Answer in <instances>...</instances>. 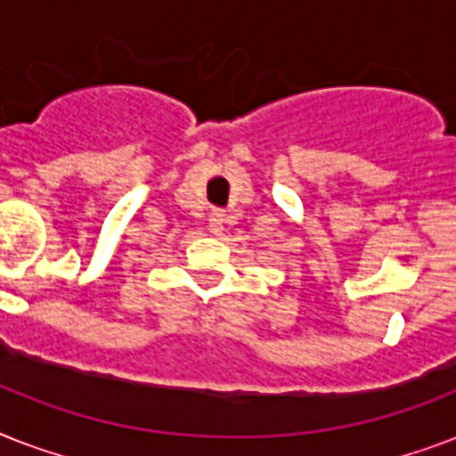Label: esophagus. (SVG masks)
<instances>
[{"instance_id": "1", "label": "esophagus", "mask_w": 456, "mask_h": 456, "mask_svg": "<svg viewBox=\"0 0 456 456\" xmlns=\"http://www.w3.org/2000/svg\"><path fill=\"white\" fill-rule=\"evenodd\" d=\"M224 222H227L224 210H213L210 217H208V229H210L213 234H222V232H224Z\"/></svg>"}]
</instances>
